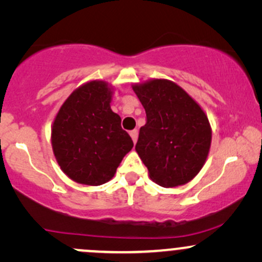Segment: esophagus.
Masks as SVG:
<instances>
[{"instance_id": "obj_1", "label": "esophagus", "mask_w": 262, "mask_h": 262, "mask_svg": "<svg viewBox=\"0 0 262 262\" xmlns=\"http://www.w3.org/2000/svg\"><path fill=\"white\" fill-rule=\"evenodd\" d=\"M130 137H132V140H133V143L134 144L137 143V140H138V130H137V129H134V130L130 132Z\"/></svg>"}]
</instances>
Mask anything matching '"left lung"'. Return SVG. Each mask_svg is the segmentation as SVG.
Wrapping results in <instances>:
<instances>
[{"label":"left lung","mask_w":262,"mask_h":262,"mask_svg":"<svg viewBox=\"0 0 262 262\" xmlns=\"http://www.w3.org/2000/svg\"><path fill=\"white\" fill-rule=\"evenodd\" d=\"M146 113L135 145L149 177L166 188L186 185L208 158L212 128L202 107L166 79L133 83Z\"/></svg>","instance_id":"8db88e82"}]
</instances>
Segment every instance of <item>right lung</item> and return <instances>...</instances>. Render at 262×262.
Here are the masks:
<instances>
[{
    "label": "right lung",
    "instance_id": "obj_1",
    "mask_svg": "<svg viewBox=\"0 0 262 262\" xmlns=\"http://www.w3.org/2000/svg\"><path fill=\"white\" fill-rule=\"evenodd\" d=\"M113 91L106 81H89L74 90L54 118V156L62 172L81 185L110 181L133 148L121 117L111 110Z\"/></svg>",
    "mask_w": 262,
    "mask_h": 262
}]
</instances>
